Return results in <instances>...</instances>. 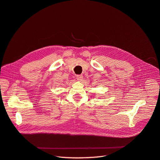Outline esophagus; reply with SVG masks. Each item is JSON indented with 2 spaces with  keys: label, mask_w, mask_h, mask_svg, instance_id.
Wrapping results in <instances>:
<instances>
[{
  "label": "esophagus",
  "mask_w": 160,
  "mask_h": 160,
  "mask_svg": "<svg viewBox=\"0 0 160 160\" xmlns=\"http://www.w3.org/2000/svg\"><path fill=\"white\" fill-rule=\"evenodd\" d=\"M76 79L79 80V81H81L82 79V75H76Z\"/></svg>",
  "instance_id": "obj_1"
}]
</instances>
